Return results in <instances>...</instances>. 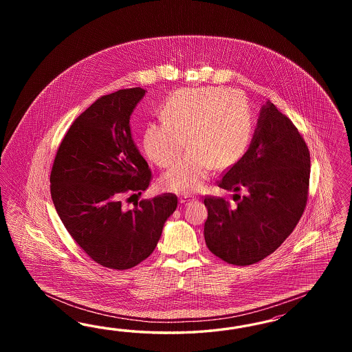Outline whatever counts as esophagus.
<instances>
[{"instance_id": "esophagus-1", "label": "esophagus", "mask_w": 352, "mask_h": 352, "mask_svg": "<svg viewBox=\"0 0 352 352\" xmlns=\"http://www.w3.org/2000/svg\"><path fill=\"white\" fill-rule=\"evenodd\" d=\"M196 200H197L196 197H191V196H182L181 199H179V203L188 204L191 203V201H196Z\"/></svg>"}]
</instances>
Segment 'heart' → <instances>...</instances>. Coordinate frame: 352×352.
I'll list each match as a JSON object with an SVG mask.
<instances>
[{
  "mask_svg": "<svg viewBox=\"0 0 352 352\" xmlns=\"http://www.w3.org/2000/svg\"><path fill=\"white\" fill-rule=\"evenodd\" d=\"M164 122L149 124L143 148L149 160L169 168L183 140L188 152L162 179L165 191H199L210 170L232 166L243 157L253 134V116L245 96L223 87L183 89L161 108Z\"/></svg>",
  "mask_w": 352,
  "mask_h": 352,
  "instance_id": "heart-1",
  "label": "heart"
}]
</instances>
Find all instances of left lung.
<instances>
[{
    "instance_id": "8db88e82",
    "label": "left lung",
    "mask_w": 352,
    "mask_h": 352,
    "mask_svg": "<svg viewBox=\"0 0 352 352\" xmlns=\"http://www.w3.org/2000/svg\"><path fill=\"white\" fill-rule=\"evenodd\" d=\"M309 151L298 129L267 102L244 156L217 181L234 205L206 195L205 243L214 256L249 266L274 253L293 232L309 199Z\"/></svg>"
}]
</instances>
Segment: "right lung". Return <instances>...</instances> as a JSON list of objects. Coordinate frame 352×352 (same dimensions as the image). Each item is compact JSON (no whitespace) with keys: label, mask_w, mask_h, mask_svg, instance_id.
I'll list each match as a JSON object with an SVG mask.
<instances>
[{"label":"right lung","mask_w":352,"mask_h":352,"mask_svg":"<svg viewBox=\"0 0 352 352\" xmlns=\"http://www.w3.org/2000/svg\"><path fill=\"white\" fill-rule=\"evenodd\" d=\"M146 90L121 89L76 118L50 173L54 206L78 246L100 266L128 270L148 258L178 197L162 193L125 210L148 188L152 173L135 147L129 118Z\"/></svg>","instance_id":"add662e5"}]
</instances>
